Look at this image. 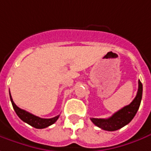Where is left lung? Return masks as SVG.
Masks as SVG:
<instances>
[{
	"label": "left lung",
	"instance_id": "obj_1",
	"mask_svg": "<svg viewBox=\"0 0 151 151\" xmlns=\"http://www.w3.org/2000/svg\"><path fill=\"white\" fill-rule=\"evenodd\" d=\"M142 92H143L142 83L139 80L137 94L134 98V100L129 105L124 106L109 118H91V121L97 127L108 132H114L122 128L128 123L131 122V121L136 116V112L140 107V101L142 98Z\"/></svg>",
	"mask_w": 151,
	"mask_h": 151
}]
</instances>
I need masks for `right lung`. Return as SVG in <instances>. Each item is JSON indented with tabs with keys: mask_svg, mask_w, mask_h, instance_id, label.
I'll use <instances>...</instances> for the list:
<instances>
[{
	"mask_svg": "<svg viewBox=\"0 0 151 151\" xmlns=\"http://www.w3.org/2000/svg\"><path fill=\"white\" fill-rule=\"evenodd\" d=\"M10 98H11V103L13 106V108L15 110V113L19 116V118L21 119L23 122L27 123L29 125H30L31 127L37 128V129H43V128H46V127H50L52 124H54L59 117V115L57 116H54L53 118L45 119V118H40L39 116H36L35 115L29 113L26 111L20 109L17 106L15 105V102L13 101V99L11 97V93H10Z\"/></svg>",
	"mask_w": 151,
	"mask_h": 151,
	"instance_id": "add662e5",
	"label": "right lung"
}]
</instances>
